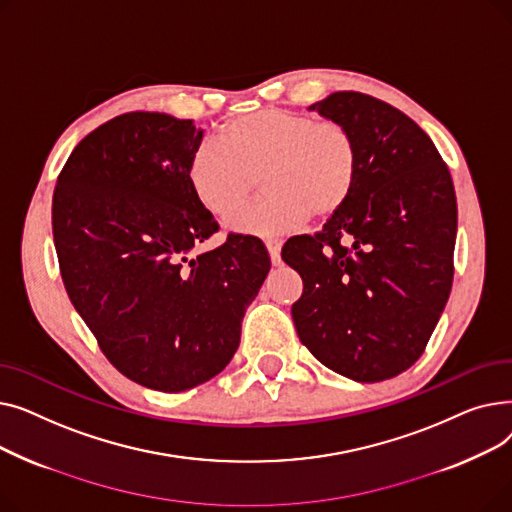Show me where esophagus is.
<instances>
[{"mask_svg":"<svg viewBox=\"0 0 512 512\" xmlns=\"http://www.w3.org/2000/svg\"><path fill=\"white\" fill-rule=\"evenodd\" d=\"M265 247H267V253H270L272 263L280 265V247H282V242L280 240H265Z\"/></svg>","mask_w":512,"mask_h":512,"instance_id":"1","label":"esophagus"}]
</instances>
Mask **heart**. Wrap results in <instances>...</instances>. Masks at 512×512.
<instances>
[{
    "instance_id": "b5f03b06",
    "label": "heart",
    "mask_w": 512,
    "mask_h": 512,
    "mask_svg": "<svg viewBox=\"0 0 512 512\" xmlns=\"http://www.w3.org/2000/svg\"><path fill=\"white\" fill-rule=\"evenodd\" d=\"M222 143L201 141L188 159L197 201L218 218L239 208L261 175L268 195L235 214L236 232L276 236L309 220H328L351 199L359 178L353 132L313 116L261 110L222 126Z\"/></svg>"
}]
</instances>
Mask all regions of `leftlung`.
Instances as JSON below:
<instances>
[{
	"mask_svg": "<svg viewBox=\"0 0 512 512\" xmlns=\"http://www.w3.org/2000/svg\"><path fill=\"white\" fill-rule=\"evenodd\" d=\"M309 110L353 132L359 178L324 228L282 249L303 278L294 328L311 355L344 378L390 380L423 355L448 301L452 178L432 139L386 101L338 91Z\"/></svg>",
	"mask_w": 512,
	"mask_h": 512,
	"instance_id": "obj_1",
	"label": "left lung"
}]
</instances>
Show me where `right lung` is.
Masks as SVG:
<instances>
[{
	"label": "right lung",
	"instance_id": "1",
	"mask_svg": "<svg viewBox=\"0 0 512 512\" xmlns=\"http://www.w3.org/2000/svg\"><path fill=\"white\" fill-rule=\"evenodd\" d=\"M201 139L193 120L122 114L74 147L53 191V242L74 309L107 361L161 392L195 388L230 363L272 267L245 234L191 255L220 228L186 174Z\"/></svg>",
	"mask_w": 512,
	"mask_h": 512
}]
</instances>
